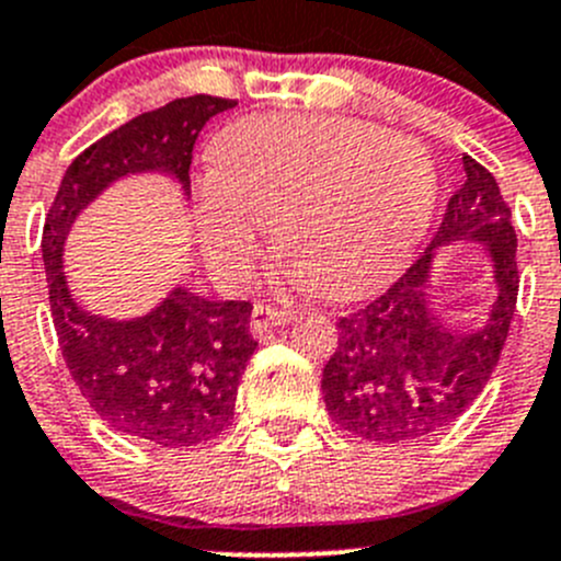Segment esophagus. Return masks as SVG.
<instances>
[{"label":"esophagus","mask_w":561,"mask_h":561,"mask_svg":"<svg viewBox=\"0 0 561 561\" xmlns=\"http://www.w3.org/2000/svg\"><path fill=\"white\" fill-rule=\"evenodd\" d=\"M287 321H293V312L290 310H279V307H271V305H254L251 310V332L263 334L274 327H285Z\"/></svg>","instance_id":"esophagus-1"}]
</instances>
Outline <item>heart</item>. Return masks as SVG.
Wrapping results in <instances>:
<instances>
[{"label":"heart","mask_w":561,"mask_h":561,"mask_svg":"<svg viewBox=\"0 0 561 561\" xmlns=\"http://www.w3.org/2000/svg\"><path fill=\"white\" fill-rule=\"evenodd\" d=\"M437 198L423 144L337 115H254L213 146L196 187L204 251L243 279L276 227L293 276L327 298H357L412 254Z\"/></svg>","instance_id":"obj_1"}]
</instances>
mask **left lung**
Wrapping results in <instances>:
<instances>
[{
  "label": "left lung",
  "mask_w": 561,
  "mask_h": 561,
  "mask_svg": "<svg viewBox=\"0 0 561 561\" xmlns=\"http://www.w3.org/2000/svg\"><path fill=\"white\" fill-rule=\"evenodd\" d=\"M451 193L437 234L381 296L337 318L340 340L321 390L337 426L370 443H412L451 426L484 390L504 352L517 307V234L499 182L473 157ZM481 239L496 263L500 298L491 323L462 335L439 324L425 282L433 245Z\"/></svg>",
  "instance_id": "obj_1"
}]
</instances>
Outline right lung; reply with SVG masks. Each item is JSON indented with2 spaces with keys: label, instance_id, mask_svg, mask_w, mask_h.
I'll return each mask as SVG.
<instances>
[{
  "label": "right lung",
  "instance_id": "1",
  "mask_svg": "<svg viewBox=\"0 0 561 561\" xmlns=\"http://www.w3.org/2000/svg\"><path fill=\"white\" fill-rule=\"evenodd\" d=\"M234 99H174L135 115L75 157L62 174L44 224V265L51 321L66 368L115 432L162 448H187L232 426L234 399L256 340L249 301H207L176 287L138 321H107L77 305L62 276L66 234L110 182L135 171H162L191 193L198 133Z\"/></svg>",
  "mask_w": 561,
  "mask_h": 561
}]
</instances>
